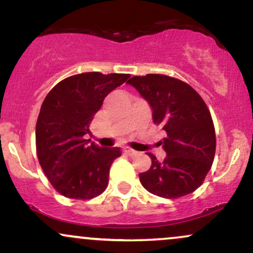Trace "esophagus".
<instances>
[{
  "mask_svg": "<svg viewBox=\"0 0 253 253\" xmlns=\"http://www.w3.org/2000/svg\"><path fill=\"white\" fill-rule=\"evenodd\" d=\"M124 152L126 153L127 156H129V157H133V156H135L136 153V151L135 150H132V149H128V147H126V149H124Z\"/></svg>",
  "mask_w": 253,
  "mask_h": 253,
  "instance_id": "1",
  "label": "esophagus"
}]
</instances>
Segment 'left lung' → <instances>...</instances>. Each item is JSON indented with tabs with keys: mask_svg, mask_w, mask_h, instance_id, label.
I'll use <instances>...</instances> for the list:
<instances>
[{
	"mask_svg": "<svg viewBox=\"0 0 253 253\" xmlns=\"http://www.w3.org/2000/svg\"><path fill=\"white\" fill-rule=\"evenodd\" d=\"M152 109L153 123L167 132L161 141L167 157L139 173L151 194L177 199L195 191L211 170L215 155V130L202 97L189 84L165 75L150 74L127 81Z\"/></svg>",
	"mask_w": 253,
	"mask_h": 253,
	"instance_id": "8db88e82",
	"label": "left lung"
}]
</instances>
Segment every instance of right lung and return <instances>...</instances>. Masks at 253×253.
Returning a JSON list of instances; mask_svg holds the SVG:
<instances>
[{
    "label": "right lung",
    "mask_w": 253,
    "mask_h": 253,
    "mask_svg": "<svg viewBox=\"0 0 253 253\" xmlns=\"http://www.w3.org/2000/svg\"><path fill=\"white\" fill-rule=\"evenodd\" d=\"M126 74L84 72L59 82L47 94L36 127L37 153L43 172L58 193L89 200L108 185L119 147H100L84 139L104 97L126 82Z\"/></svg>",
    "instance_id": "add662e5"
}]
</instances>
